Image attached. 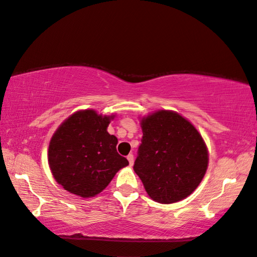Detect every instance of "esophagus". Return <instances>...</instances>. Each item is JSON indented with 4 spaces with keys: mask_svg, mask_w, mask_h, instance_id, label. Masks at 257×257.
<instances>
[{
    "mask_svg": "<svg viewBox=\"0 0 257 257\" xmlns=\"http://www.w3.org/2000/svg\"><path fill=\"white\" fill-rule=\"evenodd\" d=\"M127 160H128L130 166H133V163H134V157H133V154H128V156H127Z\"/></svg>",
    "mask_w": 257,
    "mask_h": 257,
    "instance_id": "1",
    "label": "esophagus"
}]
</instances>
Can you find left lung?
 I'll return each instance as SVG.
<instances>
[{"mask_svg":"<svg viewBox=\"0 0 257 257\" xmlns=\"http://www.w3.org/2000/svg\"><path fill=\"white\" fill-rule=\"evenodd\" d=\"M143 137L134 171L148 195L161 204L180 201L195 191L208 167L206 144L178 113L159 112L141 120Z\"/></svg>","mask_w":257,"mask_h":257,"instance_id":"8db88e82","label":"left lung"}]
</instances>
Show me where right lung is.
I'll return each mask as SVG.
<instances>
[{
  "label": "right lung",
  "instance_id": "obj_1",
  "mask_svg": "<svg viewBox=\"0 0 257 257\" xmlns=\"http://www.w3.org/2000/svg\"><path fill=\"white\" fill-rule=\"evenodd\" d=\"M113 117L91 109L80 110L53 134L48 161L56 181L67 191L83 198L94 197L128 164L116 151L117 138L107 132Z\"/></svg>",
  "mask_w": 257,
  "mask_h": 257
}]
</instances>
